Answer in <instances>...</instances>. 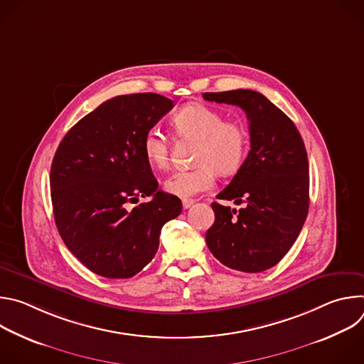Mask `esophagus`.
Returning a JSON list of instances; mask_svg holds the SVG:
<instances>
[{"label": "esophagus", "mask_w": 364, "mask_h": 364, "mask_svg": "<svg viewBox=\"0 0 364 364\" xmlns=\"http://www.w3.org/2000/svg\"><path fill=\"white\" fill-rule=\"evenodd\" d=\"M194 203H196V200H193V198H183V207H184V209H190V207Z\"/></svg>", "instance_id": "34e87169"}]
</instances>
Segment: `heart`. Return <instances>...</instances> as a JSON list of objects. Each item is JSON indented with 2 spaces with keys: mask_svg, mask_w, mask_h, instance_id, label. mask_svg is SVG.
<instances>
[{
  "mask_svg": "<svg viewBox=\"0 0 364 364\" xmlns=\"http://www.w3.org/2000/svg\"><path fill=\"white\" fill-rule=\"evenodd\" d=\"M171 124L177 135L198 141V166L168 176L164 181L167 193L191 197L212 188L218 171L233 174L243 166L249 151V132L242 122L226 121L222 112L201 103H191L174 114ZM142 152L151 166L164 168L170 159L168 139L159 128H149L142 138Z\"/></svg>",
  "mask_w": 364,
  "mask_h": 364,
  "instance_id": "b5f03b06",
  "label": "heart"
}]
</instances>
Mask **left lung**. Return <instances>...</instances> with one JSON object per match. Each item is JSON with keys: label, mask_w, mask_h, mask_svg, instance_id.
<instances>
[{"label": "left lung", "mask_w": 364, "mask_h": 364, "mask_svg": "<svg viewBox=\"0 0 364 364\" xmlns=\"http://www.w3.org/2000/svg\"><path fill=\"white\" fill-rule=\"evenodd\" d=\"M210 102L240 107L249 121L250 151L220 200L205 243L225 267L262 272L275 267L296 240L308 215L309 176L304 141L294 122L262 93L236 89L203 93Z\"/></svg>", "instance_id": "left-lung-1"}]
</instances>
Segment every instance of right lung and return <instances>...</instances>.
Here are the masks:
<instances>
[{"mask_svg":"<svg viewBox=\"0 0 364 364\" xmlns=\"http://www.w3.org/2000/svg\"><path fill=\"white\" fill-rule=\"evenodd\" d=\"M157 93L115 96L62 139L50 170L51 203L68 249L96 275L131 278L152 261L181 200L159 190L142 152L146 129L171 108ZM139 196L150 201L134 208Z\"/></svg>","mask_w":364,"mask_h":364,"instance_id":"right-lung-1","label":"right lung"}]
</instances>
